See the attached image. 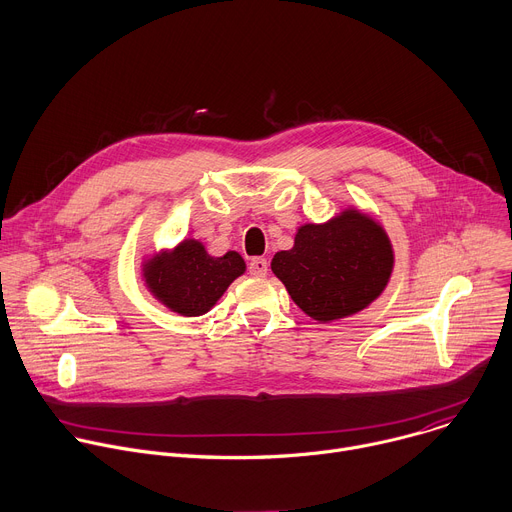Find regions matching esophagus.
<instances>
[{
    "instance_id": "1",
    "label": "esophagus",
    "mask_w": 512,
    "mask_h": 512,
    "mask_svg": "<svg viewBox=\"0 0 512 512\" xmlns=\"http://www.w3.org/2000/svg\"><path fill=\"white\" fill-rule=\"evenodd\" d=\"M267 271H269V263H267V259H263V257H255V259H251V263H249V273H251L253 277H265V275H267Z\"/></svg>"
}]
</instances>
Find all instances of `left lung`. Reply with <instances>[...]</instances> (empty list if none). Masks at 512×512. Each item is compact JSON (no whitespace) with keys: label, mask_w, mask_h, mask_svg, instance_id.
Segmentation results:
<instances>
[{"label":"left lung","mask_w":512,"mask_h":512,"mask_svg":"<svg viewBox=\"0 0 512 512\" xmlns=\"http://www.w3.org/2000/svg\"><path fill=\"white\" fill-rule=\"evenodd\" d=\"M271 271L305 315L331 323L364 311L384 293L394 247L380 221L344 207L325 223L297 227L293 247L273 255Z\"/></svg>","instance_id":"obj_1"}]
</instances>
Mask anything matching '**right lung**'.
Here are the masks:
<instances>
[{"label": "right lung", "mask_w": 512, "mask_h": 512, "mask_svg": "<svg viewBox=\"0 0 512 512\" xmlns=\"http://www.w3.org/2000/svg\"><path fill=\"white\" fill-rule=\"evenodd\" d=\"M247 271L237 251L215 257L199 239H183L173 249L142 257L140 277L148 293L168 311L199 317L209 313L227 287Z\"/></svg>", "instance_id": "1"}]
</instances>
